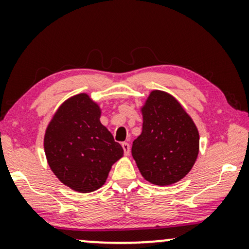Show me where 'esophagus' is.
Wrapping results in <instances>:
<instances>
[{"label":"esophagus","instance_id":"34e87169","mask_svg":"<svg viewBox=\"0 0 249 249\" xmlns=\"http://www.w3.org/2000/svg\"><path fill=\"white\" fill-rule=\"evenodd\" d=\"M122 148H124V155L130 154V145H129L128 142H122Z\"/></svg>","mask_w":249,"mask_h":249}]
</instances>
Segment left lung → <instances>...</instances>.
<instances>
[{
	"instance_id": "obj_1",
	"label": "left lung",
	"mask_w": 249,
	"mask_h": 249,
	"mask_svg": "<svg viewBox=\"0 0 249 249\" xmlns=\"http://www.w3.org/2000/svg\"><path fill=\"white\" fill-rule=\"evenodd\" d=\"M142 131L131 154L142 176L151 183L178 182L195 164L199 135L193 119L172 95L153 90L142 107Z\"/></svg>"
}]
</instances>
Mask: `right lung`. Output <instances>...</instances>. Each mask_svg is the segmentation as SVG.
<instances>
[{
    "label": "right lung",
    "mask_w": 249,
    "mask_h": 249,
    "mask_svg": "<svg viewBox=\"0 0 249 249\" xmlns=\"http://www.w3.org/2000/svg\"><path fill=\"white\" fill-rule=\"evenodd\" d=\"M100 118V107L81 93L64 102L46 128L47 163L57 179L76 192L101 188L112 165L124 155Z\"/></svg>",
    "instance_id": "obj_1"
}]
</instances>
